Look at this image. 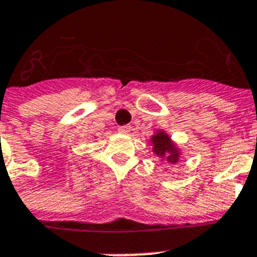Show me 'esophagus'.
Listing matches in <instances>:
<instances>
[{"instance_id": "obj_1", "label": "esophagus", "mask_w": 257, "mask_h": 257, "mask_svg": "<svg viewBox=\"0 0 257 257\" xmlns=\"http://www.w3.org/2000/svg\"><path fill=\"white\" fill-rule=\"evenodd\" d=\"M118 131H120L121 133H125V135H128V133L132 131V126H131V125H122V126H120V128H118Z\"/></svg>"}]
</instances>
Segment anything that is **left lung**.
<instances>
[{
  "instance_id": "obj_1",
  "label": "left lung",
  "mask_w": 257,
  "mask_h": 257,
  "mask_svg": "<svg viewBox=\"0 0 257 257\" xmlns=\"http://www.w3.org/2000/svg\"><path fill=\"white\" fill-rule=\"evenodd\" d=\"M153 143V151L156 155L160 157H165L168 163L175 164L179 160V151L175 148V145H172L171 140H169L168 135L164 133H157L152 137Z\"/></svg>"
}]
</instances>
